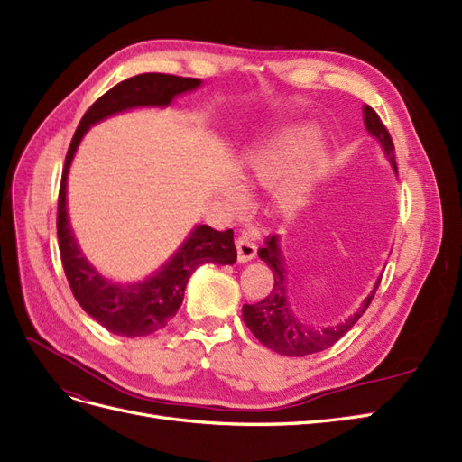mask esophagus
I'll use <instances>...</instances> for the list:
<instances>
[{"label": "esophagus", "mask_w": 462, "mask_h": 462, "mask_svg": "<svg viewBox=\"0 0 462 462\" xmlns=\"http://www.w3.org/2000/svg\"><path fill=\"white\" fill-rule=\"evenodd\" d=\"M256 243L250 239L246 235H241L239 239H236V254H239V262H250L256 256Z\"/></svg>", "instance_id": "1"}]
</instances>
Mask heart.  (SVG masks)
Wrapping results in <instances>:
<instances>
[{
	"label": "heart",
	"mask_w": 462,
	"mask_h": 462,
	"mask_svg": "<svg viewBox=\"0 0 462 462\" xmlns=\"http://www.w3.org/2000/svg\"><path fill=\"white\" fill-rule=\"evenodd\" d=\"M318 146L319 131L314 125H295L248 152L241 162V177L250 187L282 185L279 200L295 209L326 170L324 160L316 156Z\"/></svg>",
	"instance_id": "1"
}]
</instances>
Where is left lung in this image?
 Returning <instances> with one entry per match:
<instances>
[{"label":"left lung","mask_w":462,"mask_h":462,"mask_svg":"<svg viewBox=\"0 0 462 462\" xmlns=\"http://www.w3.org/2000/svg\"><path fill=\"white\" fill-rule=\"evenodd\" d=\"M365 125L368 133L380 141L385 156L389 158L391 165H393V170L397 171L393 138H391L380 116H377L370 106L365 107ZM258 254L273 272V289L263 300L256 304H245L243 319L246 328L254 333V337L263 346H268L272 351L285 356H306V355L326 351V348L333 346L348 329L356 324L360 316L368 310L375 291L380 287V282H377V285L365 299V302H362L360 309H356L355 314H351L345 321H341L339 326L306 328L299 324L289 310L287 295H285V265L277 246V235L270 236L268 243H265L263 248H260Z\"/></svg>","instance_id":"8db88e82"}]
</instances>
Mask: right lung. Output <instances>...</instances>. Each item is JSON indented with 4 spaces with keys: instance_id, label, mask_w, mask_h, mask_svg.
<instances>
[{
    "instance_id": "add662e5",
    "label": "right lung",
    "mask_w": 462,
    "mask_h": 462,
    "mask_svg": "<svg viewBox=\"0 0 462 462\" xmlns=\"http://www.w3.org/2000/svg\"><path fill=\"white\" fill-rule=\"evenodd\" d=\"M200 87L199 79L175 77L165 73H143L121 80L88 107L69 144L65 167L58 199V241L61 263L77 302L97 324L116 335L125 337H143L163 329L183 304L185 287L192 272L200 263H235L236 248L233 243V229L216 231L208 226H199L192 231L179 253L167 262L162 272L146 279L144 283L121 287L106 282L80 254L67 223L65 189L69 165L77 152L82 134L90 125L102 121L117 111L138 106H167L177 94Z\"/></svg>"
}]
</instances>
